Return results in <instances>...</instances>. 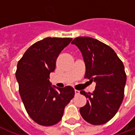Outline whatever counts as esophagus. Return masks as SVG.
Returning <instances> with one entry per match:
<instances>
[{
    "label": "esophagus",
    "instance_id": "esophagus-1",
    "mask_svg": "<svg viewBox=\"0 0 135 135\" xmlns=\"http://www.w3.org/2000/svg\"><path fill=\"white\" fill-rule=\"evenodd\" d=\"M79 90H75V94H76V95H79Z\"/></svg>",
    "mask_w": 135,
    "mask_h": 135
}]
</instances>
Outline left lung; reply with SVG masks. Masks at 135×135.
I'll use <instances>...</instances> for the list:
<instances>
[{
  "mask_svg": "<svg viewBox=\"0 0 135 135\" xmlns=\"http://www.w3.org/2000/svg\"><path fill=\"white\" fill-rule=\"evenodd\" d=\"M71 44L78 47L84 57L85 78L96 84L93 93L80 92L88 98L80 113L90 124H105L115 116L123 100L127 80L123 63L111 47L99 40L79 37Z\"/></svg>",
  "mask_w": 135,
  "mask_h": 135,
  "instance_id": "obj_1",
  "label": "left lung"
}]
</instances>
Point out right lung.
Wrapping results in <instances>:
<instances>
[{
    "label": "right lung",
    "instance_id": "right-lung-1",
    "mask_svg": "<svg viewBox=\"0 0 135 135\" xmlns=\"http://www.w3.org/2000/svg\"><path fill=\"white\" fill-rule=\"evenodd\" d=\"M71 40L45 38L29 47L17 63L15 76L20 95L29 116L40 125L58 123L66 105L74 96L71 86L58 88L51 86L49 81L59 54Z\"/></svg>",
    "mask_w": 135,
    "mask_h": 135
}]
</instances>
